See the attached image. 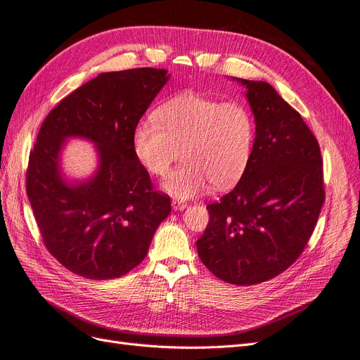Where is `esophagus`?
I'll use <instances>...</instances> for the list:
<instances>
[{"label": "esophagus", "instance_id": "1", "mask_svg": "<svg viewBox=\"0 0 360 360\" xmlns=\"http://www.w3.org/2000/svg\"><path fill=\"white\" fill-rule=\"evenodd\" d=\"M188 205L185 203V202H181V200H172V207H173V211H179V210H185V207H187Z\"/></svg>", "mask_w": 360, "mask_h": 360}]
</instances>
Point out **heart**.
<instances>
[{
	"mask_svg": "<svg viewBox=\"0 0 360 360\" xmlns=\"http://www.w3.org/2000/svg\"><path fill=\"white\" fill-rule=\"evenodd\" d=\"M256 139L250 109L199 92H181L133 130V150L146 172L163 176L182 150L185 163L166 178L165 190L190 199L211 187L226 188L245 172Z\"/></svg>",
	"mask_w": 360,
	"mask_h": 360,
	"instance_id": "heart-1",
	"label": "heart"
}]
</instances>
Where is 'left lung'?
I'll return each instance as SVG.
<instances>
[{
  "label": "left lung",
  "instance_id": "8db88e82",
  "mask_svg": "<svg viewBox=\"0 0 360 360\" xmlns=\"http://www.w3.org/2000/svg\"><path fill=\"white\" fill-rule=\"evenodd\" d=\"M256 121L250 163L215 203L202 238V263L217 278L252 285L284 272L304 252L324 202L323 160L302 117L262 80L238 79Z\"/></svg>",
  "mask_w": 360,
  "mask_h": 360
}]
</instances>
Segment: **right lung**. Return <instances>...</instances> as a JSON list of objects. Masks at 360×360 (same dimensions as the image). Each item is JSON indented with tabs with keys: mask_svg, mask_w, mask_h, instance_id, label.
<instances>
[{
	"mask_svg": "<svg viewBox=\"0 0 360 360\" xmlns=\"http://www.w3.org/2000/svg\"><path fill=\"white\" fill-rule=\"evenodd\" d=\"M167 70L101 73L49 112L30 153L27 194L43 242L64 268L88 280H113L146 257L170 197L154 190L133 150V130L167 82ZM89 138L101 167L68 186L57 155L65 136Z\"/></svg>",
	"mask_w": 360,
	"mask_h": 360,
	"instance_id": "obj_1",
	"label": "right lung"
}]
</instances>
